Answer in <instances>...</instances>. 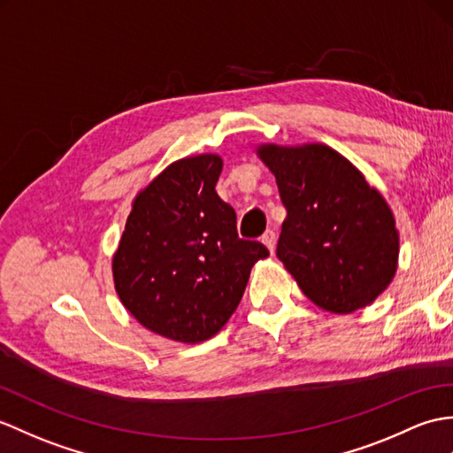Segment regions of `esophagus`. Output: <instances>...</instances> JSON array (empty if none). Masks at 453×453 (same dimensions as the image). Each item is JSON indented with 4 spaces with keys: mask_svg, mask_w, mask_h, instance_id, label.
<instances>
[{
    "mask_svg": "<svg viewBox=\"0 0 453 453\" xmlns=\"http://www.w3.org/2000/svg\"><path fill=\"white\" fill-rule=\"evenodd\" d=\"M262 243H265L270 249V252H274V249H276V231L266 229L265 235H262Z\"/></svg>",
    "mask_w": 453,
    "mask_h": 453,
    "instance_id": "obj_1",
    "label": "esophagus"
}]
</instances>
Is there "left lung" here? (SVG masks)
Instances as JSON below:
<instances>
[{
    "mask_svg": "<svg viewBox=\"0 0 453 453\" xmlns=\"http://www.w3.org/2000/svg\"><path fill=\"white\" fill-rule=\"evenodd\" d=\"M288 216L276 255L320 309L349 314L390 286L399 237L392 210L357 167L324 144L260 146Z\"/></svg>",
    "mask_w": 453,
    "mask_h": 453,
    "instance_id": "1",
    "label": "left lung"
}]
</instances>
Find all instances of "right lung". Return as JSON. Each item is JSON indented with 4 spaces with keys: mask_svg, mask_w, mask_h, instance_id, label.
Segmentation results:
<instances>
[{
    "mask_svg": "<svg viewBox=\"0 0 453 453\" xmlns=\"http://www.w3.org/2000/svg\"><path fill=\"white\" fill-rule=\"evenodd\" d=\"M222 157L173 162L134 198L113 280L144 328L198 343L222 330L243 297L250 268L266 258L258 241L237 235L235 210L216 193Z\"/></svg>",
    "mask_w": 453,
    "mask_h": 453,
    "instance_id": "1",
    "label": "right lung"
}]
</instances>
